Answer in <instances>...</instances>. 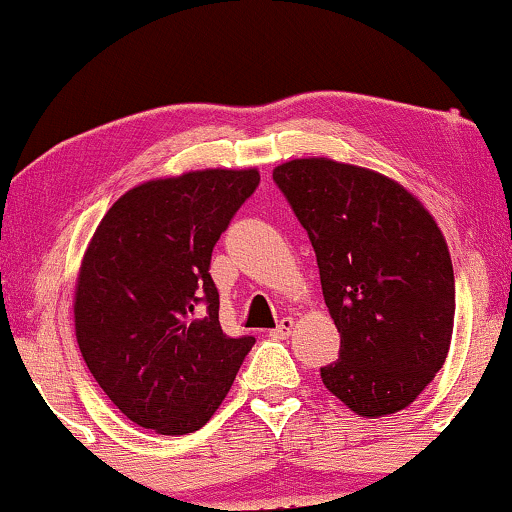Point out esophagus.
<instances>
[{
	"label": "esophagus",
	"instance_id": "1",
	"mask_svg": "<svg viewBox=\"0 0 512 512\" xmlns=\"http://www.w3.org/2000/svg\"><path fill=\"white\" fill-rule=\"evenodd\" d=\"M291 328H293V319H291V317H284V319L277 324V328H272L270 335H272V338H277V340H284L286 335L291 333Z\"/></svg>",
	"mask_w": 512,
	"mask_h": 512
}]
</instances>
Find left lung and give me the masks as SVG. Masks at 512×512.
Returning <instances> with one entry per match:
<instances>
[{
  "instance_id": "left-lung-1",
  "label": "left lung",
  "mask_w": 512,
  "mask_h": 512,
  "mask_svg": "<svg viewBox=\"0 0 512 512\" xmlns=\"http://www.w3.org/2000/svg\"><path fill=\"white\" fill-rule=\"evenodd\" d=\"M317 254L321 291L340 333L321 368L361 417L398 412L443 368L454 326V270L422 202L366 167L300 158L275 167Z\"/></svg>"
}]
</instances>
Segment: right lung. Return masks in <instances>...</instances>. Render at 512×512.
<instances>
[{
    "label": "right lung",
    "instance_id": "1",
    "mask_svg": "<svg viewBox=\"0 0 512 512\" xmlns=\"http://www.w3.org/2000/svg\"><path fill=\"white\" fill-rule=\"evenodd\" d=\"M256 170H202L121 195L97 226L74 293L83 361L130 422L163 436L202 429L254 335L219 324L209 263Z\"/></svg>",
    "mask_w": 512,
    "mask_h": 512
}]
</instances>
